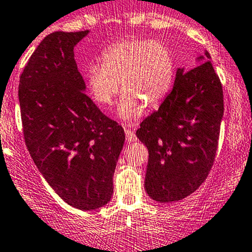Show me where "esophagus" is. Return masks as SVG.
<instances>
[{
    "instance_id": "34e87169",
    "label": "esophagus",
    "mask_w": 252,
    "mask_h": 252,
    "mask_svg": "<svg viewBox=\"0 0 252 252\" xmlns=\"http://www.w3.org/2000/svg\"><path fill=\"white\" fill-rule=\"evenodd\" d=\"M126 141L129 142L136 141L135 134H134V131H131L130 129H126Z\"/></svg>"
}]
</instances>
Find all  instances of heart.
Here are the masks:
<instances>
[{
    "label": "heart",
    "instance_id": "b5f03b06",
    "mask_svg": "<svg viewBox=\"0 0 252 252\" xmlns=\"http://www.w3.org/2000/svg\"><path fill=\"white\" fill-rule=\"evenodd\" d=\"M174 58L167 45L152 39L129 37L102 52V64L86 69V86L97 103L110 106L124 91L118 116L131 122L145 114V105L156 107L168 95L174 79Z\"/></svg>",
    "mask_w": 252,
    "mask_h": 252
}]
</instances>
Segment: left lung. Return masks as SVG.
<instances>
[{"label": "left lung", "mask_w": 252, "mask_h": 252, "mask_svg": "<svg viewBox=\"0 0 252 252\" xmlns=\"http://www.w3.org/2000/svg\"><path fill=\"white\" fill-rule=\"evenodd\" d=\"M210 60L205 51L194 69L178 68L172 91L136 131L149 150L145 190L155 201L185 199L212 168L224 106Z\"/></svg>", "instance_id": "8db88e82"}]
</instances>
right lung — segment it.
I'll return each mask as SVG.
<instances>
[{
    "mask_svg": "<svg viewBox=\"0 0 252 252\" xmlns=\"http://www.w3.org/2000/svg\"><path fill=\"white\" fill-rule=\"evenodd\" d=\"M89 34L47 35L25 65L19 105L28 150L56 194L78 210L111 201L124 129L85 94L74 47Z\"/></svg>",
    "mask_w": 252,
    "mask_h": 252,
    "instance_id": "add662e5",
    "label": "right lung"
}]
</instances>
